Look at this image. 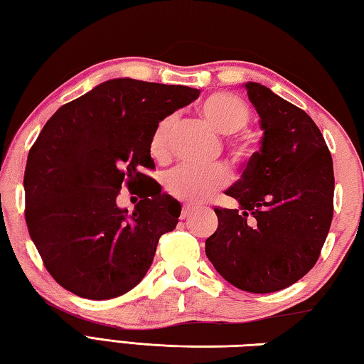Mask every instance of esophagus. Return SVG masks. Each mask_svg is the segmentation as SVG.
<instances>
[{
  "label": "esophagus",
  "instance_id": "esophagus-1",
  "mask_svg": "<svg viewBox=\"0 0 364 364\" xmlns=\"http://www.w3.org/2000/svg\"><path fill=\"white\" fill-rule=\"evenodd\" d=\"M196 210H197V207H193V205H184V207H183V210H181L180 218H181V220H186V218H189L191 215H193Z\"/></svg>",
  "mask_w": 364,
  "mask_h": 364
}]
</instances>
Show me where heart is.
Instances as JSON below:
<instances>
[{
    "label": "heart",
    "mask_w": 364,
    "mask_h": 364,
    "mask_svg": "<svg viewBox=\"0 0 364 364\" xmlns=\"http://www.w3.org/2000/svg\"><path fill=\"white\" fill-rule=\"evenodd\" d=\"M200 114L215 130L223 134L241 132L250 119V110L241 97L231 93H213L199 104ZM175 125L173 117H165L154 128L149 141L151 156L164 160L168 156V138ZM231 175L223 165H191L184 164L170 171L165 178V188L180 200L200 202L210 197L215 191L230 183Z\"/></svg>",
    "instance_id": "b5f03b06"
}]
</instances>
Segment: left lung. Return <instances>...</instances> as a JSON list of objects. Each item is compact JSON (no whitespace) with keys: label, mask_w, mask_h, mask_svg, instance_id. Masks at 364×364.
<instances>
[{"label":"left lung","mask_w":364,"mask_h":364,"mask_svg":"<svg viewBox=\"0 0 364 364\" xmlns=\"http://www.w3.org/2000/svg\"><path fill=\"white\" fill-rule=\"evenodd\" d=\"M242 86L263 136L241 180L226 191L239 208H215L218 228L205 254L230 284L269 294L315 267L334 212V168L310 115L264 85Z\"/></svg>","instance_id":"obj_1"}]
</instances>
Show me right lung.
<instances>
[{
  "mask_svg": "<svg viewBox=\"0 0 364 364\" xmlns=\"http://www.w3.org/2000/svg\"><path fill=\"white\" fill-rule=\"evenodd\" d=\"M181 85L112 78L64 104L28 152L23 188L30 237L49 274L90 300L139 284L159 237L173 231L181 204L143 168L157 123L199 97ZM136 187L133 213L116 204L121 184Z\"/></svg>",
  "mask_w": 364,
  "mask_h": 364,
  "instance_id": "1",
  "label": "right lung"
}]
</instances>
